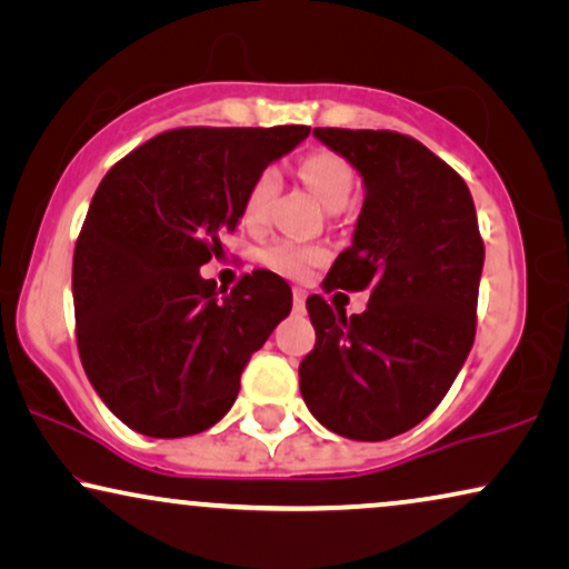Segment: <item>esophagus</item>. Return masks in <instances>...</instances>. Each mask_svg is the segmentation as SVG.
I'll list each match as a JSON object with an SVG mask.
<instances>
[{
	"label": "esophagus",
	"instance_id": "esophagus-1",
	"mask_svg": "<svg viewBox=\"0 0 569 569\" xmlns=\"http://www.w3.org/2000/svg\"><path fill=\"white\" fill-rule=\"evenodd\" d=\"M305 301H307V293L301 289H293V309H297V312H305Z\"/></svg>",
	"mask_w": 569,
	"mask_h": 569
}]
</instances>
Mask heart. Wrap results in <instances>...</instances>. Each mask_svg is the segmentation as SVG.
I'll use <instances>...</instances> for the list:
<instances>
[{
    "label": "heart",
    "instance_id": "1",
    "mask_svg": "<svg viewBox=\"0 0 569 569\" xmlns=\"http://www.w3.org/2000/svg\"><path fill=\"white\" fill-rule=\"evenodd\" d=\"M301 179L312 187V192L320 197V202L328 210L346 208L353 192V169L346 158L328 150L312 153L301 163ZM278 192V171L264 169L260 177L252 181L249 192L244 197V218L249 223H260L268 216L272 194ZM262 262L268 268L278 270L280 276L301 278L307 276L309 268L320 264L325 260V252L320 247H305L297 241H276V244L262 249Z\"/></svg>",
    "mask_w": 569,
    "mask_h": 569
}]
</instances>
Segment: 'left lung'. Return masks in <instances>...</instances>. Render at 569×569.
<instances>
[{
	"label": "left lung",
	"instance_id": "obj_1",
	"mask_svg": "<svg viewBox=\"0 0 569 569\" xmlns=\"http://www.w3.org/2000/svg\"><path fill=\"white\" fill-rule=\"evenodd\" d=\"M315 138L359 171L361 213L325 289L369 291L346 317L307 299L317 343L299 367L301 398L322 427L380 442L439 406L468 359L483 270L473 197L419 140L398 132L320 130Z\"/></svg>",
	"mask_w": 569,
	"mask_h": 569
}]
</instances>
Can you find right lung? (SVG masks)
I'll return each mask as SVG.
<instances>
[{
    "instance_id": "1",
    "label": "right lung",
    "mask_w": 569,
    "mask_h": 569,
    "mask_svg": "<svg viewBox=\"0 0 569 569\" xmlns=\"http://www.w3.org/2000/svg\"><path fill=\"white\" fill-rule=\"evenodd\" d=\"M309 127H187L148 140L98 184L72 260L82 369L106 408L156 439L206 431L291 312V289L254 270L221 297L200 268L244 216L252 181Z\"/></svg>"
}]
</instances>
